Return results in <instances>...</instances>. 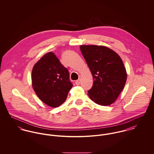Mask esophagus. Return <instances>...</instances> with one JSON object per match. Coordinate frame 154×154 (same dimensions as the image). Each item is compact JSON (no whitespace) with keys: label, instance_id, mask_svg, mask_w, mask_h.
Masks as SVG:
<instances>
[{"label":"esophagus","instance_id":"esophagus-1","mask_svg":"<svg viewBox=\"0 0 154 154\" xmlns=\"http://www.w3.org/2000/svg\"><path fill=\"white\" fill-rule=\"evenodd\" d=\"M80 82H81V79H78V80H76V81L75 84H76L77 85H79Z\"/></svg>","mask_w":154,"mask_h":154}]
</instances>
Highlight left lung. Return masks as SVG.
<instances>
[{
    "instance_id": "1",
    "label": "left lung",
    "mask_w": 154,
    "mask_h": 154,
    "mask_svg": "<svg viewBox=\"0 0 154 154\" xmlns=\"http://www.w3.org/2000/svg\"><path fill=\"white\" fill-rule=\"evenodd\" d=\"M80 49L94 79L92 87L88 91L89 98L101 106L111 104L126 82V70L122 59L103 45H83Z\"/></svg>"
}]
</instances>
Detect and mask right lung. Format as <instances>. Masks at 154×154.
<instances>
[{"label": "right lung", "instance_id": "right-lung-1", "mask_svg": "<svg viewBox=\"0 0 154 154\" xmlns=\"http://www.w3.org/2000/svg\"><path fill=\"white\" fill-rule=\"evenodd\" d=\"M31 79L38 97L52 107L62 104L73 87L68 70L53 52L46 53L35 63Z\"/></svg>", "mask_w": 154, "mask_h": 154}]
</instances>
